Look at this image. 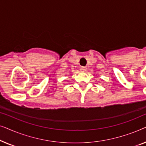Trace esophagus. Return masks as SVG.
Segmentation results:
<instances>
[{"label": "esophagus", "mask_w": 146, "mask_h": 146, "mask_svg": "<svg viewBox=\"0 0 146 146\" xmlns=\"http://www.w3.org/2000/svg\"><path fill=\"white\" fill-rule=\"evenodd\" d=\"M80 70H81L82 72H86V71L87 70V68H86V67L82 66V67H80Z\"/></svg>", "instance_id": "esophagus-1"}]
</instances>
